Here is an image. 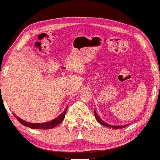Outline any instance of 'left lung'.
<instances>
[{
    "mask_svg": "<svg viewBox=\"0 0 160 160\" xmlns=\"http://www.w3.org/2000/svg\"><path fill=\"white\" fill-rule=\"evenodd\" d=\"M94 116H95V118H96L97 120H98V122L101 124V125H104V126L108 127V128H114V129H119V128H125V127H126L127 125H122V126H114V125H109V124L105 123L103 121V120H101L100 119V117L98 116V114L96 113V112H95V111H94Z\"/></svg>",
    "mask_w": 160,
    "mask_h": 160,
    "instance_id": "obj_1",
    "label": "left lung"
}]
</instances>
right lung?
<instances>
[{"mask_svg": "<svg viewBox=\"0 0 160 160\" xmlns=\"http://www.w3.org/2000/svg\"><path fill=\"white\" fill-rule=\"evenodd\" d=\"M66 109H67V107H66ZM66 112V109H65L64 112H62V113H61L60 116H59L57 118H56L55 119L45 123H30V122H28L23 121L22 119H19V117H17V116H15V114L13 115L16 116V118H17L18 121L22 124V125H25V126H27L28 127V128H31L43 129V130H45V129H51L54 128V127H56L57 125H58L59 124L62 122V121L64 119V118H65Z\"/></svg>", "mask_w": 160, "mask_h": 160, "instance_id": "add662e5", "label": "right lung"}]
</instances>
